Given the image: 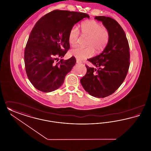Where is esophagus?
I'll return each mask as SVG.
<instances>
[{
	"mask_svg": "<svg viewBox=\"0 0 151 151\" xmlns=\"http://www.w3.org/2000/svg\"><path fill=\"white\" fill-rule=\"evenodd\" d=\"M76 63H77L78 64H80V63H81L82 62H81L80 60H79L78 59H77V60H76Z\"/></svg>",
	"mask_w": 151,
	"mask_h": 151,
	"instance_id": "esophagus-1",
	"label": "esophagus"
}]
</instances>
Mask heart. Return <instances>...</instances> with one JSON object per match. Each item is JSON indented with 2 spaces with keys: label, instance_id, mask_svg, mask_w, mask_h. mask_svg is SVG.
<instances>
[{
  "label": "heart",
  "instance_id": "obj_1",
  "mask_svg": "<svg viewBox=\"0 0 151 151\" xmlns=\"http://www.w3.org/2000/svg\"><path fill=\"white\" fill-rule=\"evenodd\" d=\"M80 30L82 35L88 36L87 42L88 47L83 48L77 47L71 50L70 55L83 60L88 58L92 57L94 54V49L97 52H101L105 49L108 45L110 34L108 29L104 28L102 25L95 20H88L81 24ZM79 31L77 27H73L68 34V42L75 45L79 39Z\"/></svg>",
  "mask_w": 151,
  "mask_h": 151
}]
</instances>
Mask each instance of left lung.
Masks as SVG:
<instances>
[{"label": "left lung", "mask_w": 151, "mask_h": 151, "mask_svg": "<svg viewBox=\"0 0 151 151\" xmlns=\"http://www.w3.org/2000/svg\"><path fill=\"white\" fill-rule=\"evenodd\" d=\"M108 29L110 38L100 55L88 59L96 68L86 67L80 80L85 91L97 98L114 93L126 78L129 66V48L126 34L118 22L111 17L96 16Z\"/></svg>", "instance_id": "left-lung-1"}]
</instances>
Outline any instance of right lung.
Here are the masks:
<instances>
[{"instance_id":"add662e5","label":"right lung","mask_w":151,"mask_h":151,"mask_svg":"<svg viewBox=\"0 0 151 151\" xmlns=\"http://www.w3.org/2000/svg\"><path fill=\"white\" fill-rule=\"evenodd\" d=\"M86 17L89 15L82 12L54 10L36 22L26 45L24 62L27 76L37 89L50 92L63 84L76 60L72 57L57 62L70 47V30Z\"/></svg>"}]
</instances>
